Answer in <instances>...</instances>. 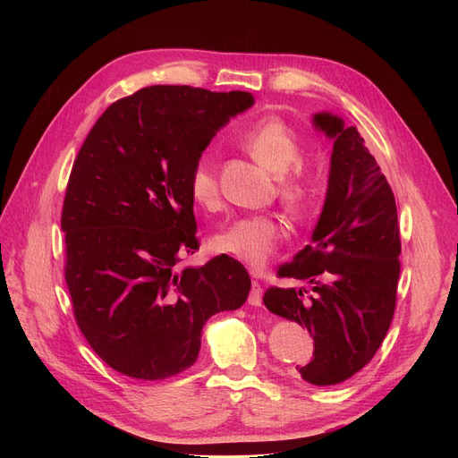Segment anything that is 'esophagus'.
Instances as JSON below:
<instances>
[{
  "label": "esophagus",
  "instance_id": "34e87169",
  "mask_svg": "<svg viewBox=\"0 0 458 458\" xmlns=\"http://www.w3.org/2000/svg\"><path fill=\"white\" fill-rule=\"evenodd\" d=\"M261 297H263V290L261 285L258 282H252V287H250V295H249V302L252 306H261Z\"/></svg>",
  "mask_w": 458,
  "mask_h": 458
}]
</instances>
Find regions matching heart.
Masks as SVG:
<instances>
[{
  "label": "heart",
  "instance_id": "heart-1",
  "mask_svg": "<svg viewBox=\"0 0 458 458\" xmlns=\"http://www.w3.org/2000/svg\"><path fill=\"white\" fill-rule=\"evenodd\" d=\"M242 144L250 156L278 176V192L284 204L301 209L314 195V183L301 165V140L297 131L284 120L261 118L242 135ZM189 195L204 208L219 202V178L211 156H202L192 165L189 178ZM282 226L271 215L239 216L232 225L211 237L215 252L230 256L252 269H259L276 254L282 243Z\"/></svg>",
  "mask_w": 458,
  "mask_h": 458
}]
</instances>
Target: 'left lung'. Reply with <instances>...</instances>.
<instances>
[{"instance_id":"1","label":"left lung","mask_w":458,"mask_h":458,"mask_svg":"<svg viewBox=\"0 0 458 458\" xmlns=\"http://www.w3.org/2000/svg\"><path fill=\"white\" fill-rule=\"evenodd\" d=\"M314 126L334 139L327 199L311 243L278 269V276L310 284L311 295L304 297V287H269L263 304L308 328L314 356L297 371L332 386L368 366L390 328L401 239L392 187L358 130L330 113H318Z\"/></svg>"}]
</instances>
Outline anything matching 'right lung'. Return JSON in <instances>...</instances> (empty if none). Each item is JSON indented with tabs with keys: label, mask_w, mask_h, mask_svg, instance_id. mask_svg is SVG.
Listing matches in <instances>:
<instances>
[{
	"label": "right lung",
	"mask_w": 458,
	"mask_h": 458,
	"mask_svg": "<svg viewBox=\"0 0 458 458\" xmlns=\"http://www.w3.org/2000/svg\"><path fill=\"white\" fill-rule=\"evenodd\" d=\"M250 92L152 85L111 104L72 166L61 215L64 278L85 340L140 380L197 362L206 321L243 306L250 278L230 256L180 269L199 250L187 178Z\"/></svg>",
	"instance_id": "right-lung-1"
}]
</instances>
